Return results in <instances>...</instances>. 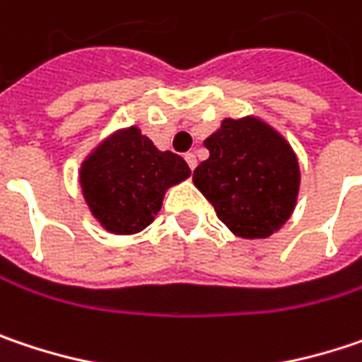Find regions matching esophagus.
Returning a JSON list of instances; mask_svg holds the SVG:
<instances>
[{"label": "esophagus", "instance_id": "obj_1", "mask_svg": "<svg viewBox=\"0 0 362 362\" xmlns=\"http://www.w3.org/2000/svg\"><path fill=\"white\" fill-rule=\"evenodd\" d=\"M185 160H187V165H189V168L194 170L195 165H197V158H195L194 152H187V154H185Z\"/></svg>", "mask_w": 362, "mask_h": 362}]
</instances>
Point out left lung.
<instances>
[{
	"label": "left lung",
	"mask_w": 362,
	"mask_h": 362,
	"mask_svg": "<svg viewBox=\"0 0 362 362\" xmlns=\"http://www.w3.org/2000/svg\"><path fill=\"white\" fill-rule=\"evenodd\" d=\"M204 146L210 156L194 170V183L230 233L266 239L291 218L300 168L272 125L257 117L224 119Z\"/></svg>",
	"instance_id": "1"
}]
</instances>
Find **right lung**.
<instances>
[{
    "instance_id": "add662e5",
    "label": "right lung",
    "mask_w": 362,
    "mask_h": 362,
    "mask_svg": "<svg viewBox=\"0 0 362 362\" xmlns=\"http://www.w3.org/2000/svg\"><path fill=\"white\" fill-rule=\"evenodd\" d=\"M192 175L187 163L160 152L132 125L100 142L80 168V187L92 216L113 235L144 230L163 206L168 187Z\"/></svg>"
}]
</instances>
